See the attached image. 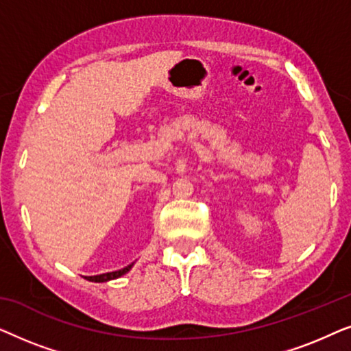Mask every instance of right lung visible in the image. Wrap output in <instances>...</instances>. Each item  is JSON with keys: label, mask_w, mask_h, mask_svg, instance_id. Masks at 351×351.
I'll return each mask as SVG.
<instances>
[{"label": "right lung", "mask_w": 351, "mask_h": 351, "mask_svg": "<svg viewBox=\"0 0 351 351\" xmlns=\"http://www.w3.org/2000/svg\"><path fill=\"white\" fill-rule=\"evenodd\" d=\"M134 263H131V265L124 267L121 268V270L118 271H110V273H104V275H95V276H86V280L88 281H94V282H105V281H110V280H117V278L126 275V273L131 270Z\"/></svg>", "instance_id": "1"}]
</instances>
